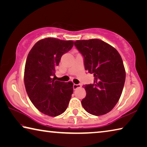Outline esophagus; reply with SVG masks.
Returning <instances> with one entry per match:
<instances>
[{
    "mask_svg": "<svg viewBox=\"0 0 147 147\" xmlns=\"http://www.w3.org/2000/svg\"><path fill=\"white\" fill-rule=\"evenodd\" d=\"M80 87H81L80 84H73V89H76L78 88H80Z\"/></svg>",
    "mask_w": 147,
    "mask_h": 147,
    "instance_id": "esophagus-1",
    "label": "esophagus"
}]
</instances>
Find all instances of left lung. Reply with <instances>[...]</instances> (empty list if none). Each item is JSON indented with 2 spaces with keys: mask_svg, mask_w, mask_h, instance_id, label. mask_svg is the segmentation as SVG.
Wrapping results in <instances>:
<instances>
[{
  "mask_svg": "<svg viewBox=\"0 0 147 147\" xmlns=\"http://www.w3.org/2000/svg\"><path fill=\"white\" fill-rule=\"evenodd\" d=\"M74 45L84 56L85 69L94 76L93 84L84 85L83 108L93 115L106 114L123 92L126 72L121 56L114 47L98 39L77 40Z\"/></svg>",
  "mask_w": 147,
  "mask_h": 147,
  "instance_id": "8db88e82",
  "label": "left lung"
}]
</instances>
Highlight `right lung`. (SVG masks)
Segmentation results:
<instances>
[{
  "label": "right lung",
  "mask_w": 147,
  "mask_h": 147,
  "mask_svg": "<svg viewBox=\"0 0 147 147\" xmlns=\"http://www.w3.org/2000/svg\"><path fill=\"white\" fill-rule=\"evenodd\" d=\"M74 41L47 38L38 41L27 56L24 82L34 106L47 115L56 117L67 108L73 93V83L56 80L55 67Z\"/></svg>",
  "instance_id": "1"
}]
</instances>
